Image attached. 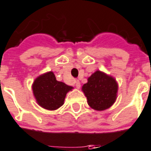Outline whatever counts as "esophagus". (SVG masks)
I'll return each instance as SVG.
<instances>
[{"instance_id": "34e87169", "label": "esophagus", "mask_w": 151, "mask_h": 151, "mask_svg": "<svg viewBox=\"0 0 151 151\" xmlns=\"http://www.w3.org/2000/svg\"><path fill=\"white\" fill-rule=\"evenodd\" d=\"M75 84H76V87L77 88H80V83L79 80H76V81H75Z\"/></svg>"}]
</instances>
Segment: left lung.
Returning a JSON list of instances; mask_svg holds the SVG:
<instances>
[{
	"instance_id": "left-lung-1",
	"label": "left lung",
	"mask_w": 151,
	"mask_h": 151,
	"mask_svg": "<svg viewBox=\"0 0 151 151\" xmlns=\"http://www.w3.org/2000/svg\"><path fill=\"white\" fill-rule=\"evenodd\" d=\"M88 99V105L97 111L109 108L114 104L118 91L115 80L100 71L91 76L82 88Z\"/></svg>"
}]
</instances>
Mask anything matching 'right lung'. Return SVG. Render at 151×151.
Listing matches in <instances>:
<instances>
[{"instance_id":"obj_1","label":"right lung","mask_w":151,"mask_h":151,"mask_svg":"<svg viewBox=\"0 0 151 151\" xmlns=\"http://www.w3.org/2000/svg\"><path fill=\"white\" fill-rule=\"evenodd\" d=\"M72 87L57 81L52 71L40 76L34 81L32 91L40 106L47 110L58 109L63 104L66 94Z\"/></svg>"}]
</instances>
